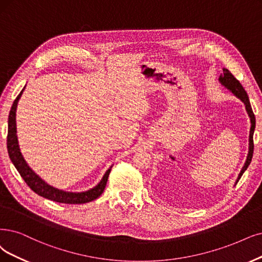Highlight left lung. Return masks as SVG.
Returning a JSON list of instances; mask_svg holds the SVG:
<instances>
[{
    "label": "left lung",
    "mask_w": 262,
    "mask_h": 262,
    "mask_svg": "<svg viewBox=\"0 0 262 262\" xmlns=\"http://www.w3.org/2000/svg\"><path fill=\"white\" fill-rule=\"evenodd\" d=\"M219 81H220V83L222 85H224L225 87H227L228 90H230L232 93H233L237 97V98H239L242 101L245 103L246 111H247V113L249 115L250 123H251L250 132H249V151H248V156H247V159H246V162L244 164V166H243V168H242L239 175L237 177V180L235 182V183H237L238 180L241 179L242 175H243L244 171L249 166V164L251 162V159H253V153H254V138L253 137H254V132H255V127H256V118H255V114L253 112V109H251V105H250V102H249V99H248L247 93L245 92L244 87L242 86V84L239 83V81L236 79V77H234V75L232 74L228 69H225V68H224V73H222V75H220Z\"/></svg>",
    "instance_id": "left-lung-1"
}]
</instances>
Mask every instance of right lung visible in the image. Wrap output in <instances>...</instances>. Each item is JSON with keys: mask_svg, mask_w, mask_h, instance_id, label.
<instances>
[{"mask_svg": "<svg viewBox=\"0 0 262 262\" xmlns=\"http://www.w3.org/2000/svg\"><path fill=\"white\" fill-rule=\"evenodd\" d=\"M25 87H24V90L20 92V94L17 96V98L15 99V101L12 105V109H11V111H9V116H8L7 151H8L9 159H11V161L13 162L14 166L16 167L18 172L20 173V176L23 177L25 182L29 186V188H30L32 191H34L36 194L41 195L45 199L58 202V203H64V204H84V203H89V202L96 200L97 198H99L102 194V192L105 188L111 168L106 170L101 181L95 188H93L89 191L81 192V193H73V192H66V191L56 189L50 185H47L44 180H42L30 167H29V165L23 157L20 149H19L17 135H16V133H17V130H16L17 103H18V100L20 99L23 92L25 91Z\"/></svg>", "mask_w": 262, "mask_h": 262, "instance_id": "1", "label": "right lung"}]
</instances>
